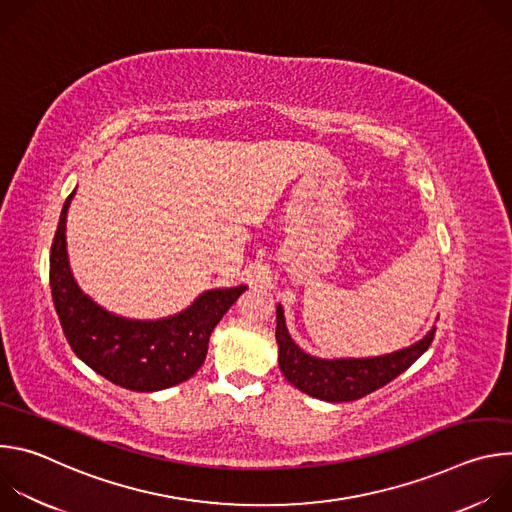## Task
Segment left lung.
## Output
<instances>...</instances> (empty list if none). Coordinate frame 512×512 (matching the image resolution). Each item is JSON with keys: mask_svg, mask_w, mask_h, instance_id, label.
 Masks as SVG:
<instances>
[{"mask_svg": "<svg viewBox=\"0 0 512 512\" xmlns=\"http://www.w3.org/2000/svg\"><path fill=\"white\" fill-rule=\"evenodd\" d=\"M275 340L279 350V369L283 377L302 393L330 401H354L369 395L403 371L429 348L435 326L415 344L371 358H318L302 350L289 336L281 304H277Z\"/></svg>", "mask_w": 512, "mask_h": 512, "instance_id": "obj_1", "label": "left lung"}]
</instances>
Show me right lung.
<instances>
[{"mask_svg": "<svg viewBox=\"0 0 512 512\" xmlns=\"http://www.w3.org/2000/svg\"><path fill=\"white\" fill-rule=\"evenodd\" d=\"M66 198L50 249V289L62 332L75 354L107 381L139 393L188 381L206 358L214 326L247 285L216 287L182 312L160 320H131L101 308L79 287L66 253Z\"/></svg>", "mask_w": 512, "mask_h": 512, "instance_id": "add662e5", "label": "right lung"}]
</instances>
